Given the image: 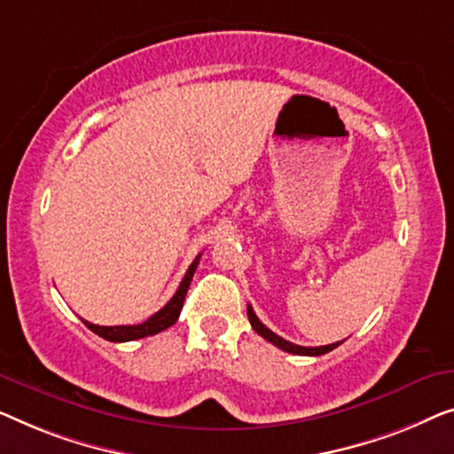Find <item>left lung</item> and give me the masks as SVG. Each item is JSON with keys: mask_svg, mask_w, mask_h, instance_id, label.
I'll use <instances>...</instances> for the list:
<instances>
[{"mask_svg": "<svg viewBox=\"0 0 454 454\" xmlns=\"http://www.w3.org/2000/svg\"><path fill=\"white\" fill-rule=\"evenodd\" d=\"M247 315H248V321H251V327L257 331V333L263 337V340H267L270 343H273V346L279 348V349H284V352H288V354H296V356H323V354L331 352V349H335L341 343V341H337V343H329V346H318V348L296 346V343L286 341L284 337H279V335L273 333L271 329H267L265 325L259 321L257 315H254L253 306H247Z\"/></svg>", "mask_w": 454, "mask_h": 454, "instance_id": "left-lung-1", "label": "left lung"}]
</instances>
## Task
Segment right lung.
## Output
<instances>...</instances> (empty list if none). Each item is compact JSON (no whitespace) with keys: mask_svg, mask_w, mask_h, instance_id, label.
Listing matches in <instances>:
<instances>
[{"mask_svg":"<svg viewBox=\"0 0 454 454\" xmlns=\"http://www.w3.org/2000/svg\"><path fill=\"white\" fill-rule=\"evenodd\" d=\"M200 259H201V253L197 254L193 263L189 265V270H187V273H184L181 286H178V290H176L175 296L168 300V304L162 306V309L158 310L156 315H152L148 321H144V323H139V325H117V327H100V325H94V323L84 321L86 327L90 329L92 333L100 335L102 340L114 341V343L142 340V337L156 335V333H160V331L168 329L170 325L176 323L178 315H181L184 296H187V290H189V286H191V279H193V273L197 270V265H200Z\"/></svg>","mask_w":454,"mask_h":454,"instance_id":"right-lung-1","label":"right lung"}]
</instances>
